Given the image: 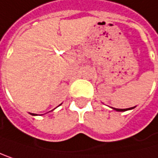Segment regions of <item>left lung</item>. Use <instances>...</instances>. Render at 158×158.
Wrapping results in <instances>:
<instances>
[{
	"mask_svg": "<svg viewBox=\"0 0 158 158\" xmlns=\"http://www.w3.org/2000/svg\"><path fill=\"white\" fill-rule=\"evenodd\" d=\"M135 107H132V108H128V109H118V108H113L112 107V109H114V111H117V112H125V111H128V110H132V109H134Z\"/></svg>",
	"mask_w": 158,
	"mask_h": 158,
	"instance_id": "left-lung-1",
	"label": "left lung"
}]
</instances>
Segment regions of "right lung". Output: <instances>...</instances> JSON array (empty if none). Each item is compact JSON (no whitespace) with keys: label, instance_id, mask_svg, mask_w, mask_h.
Instances as JSON below:
<instances>
[{"label":"right lung","instance_id":"obj_1","mask_svg":"<svg viewBox=\"0 0 158 158\" xmlns=\"http://www.w3.org/2000/svg\"><path fill=\"white\" fill-rule=\"evenodd\" d=\"M32 116H38V114H31Z\"/></svg>","mask_w":158,"mask_h":158}]
</instances>
